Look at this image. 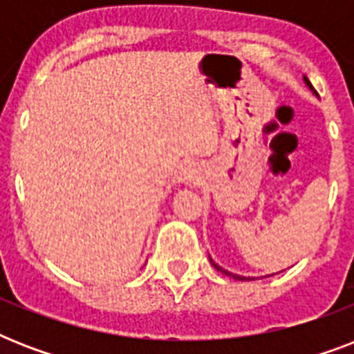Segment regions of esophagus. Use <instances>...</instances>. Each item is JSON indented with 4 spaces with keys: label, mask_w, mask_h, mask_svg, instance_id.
<instances>
[{
    "label": "esophagus",
    "mask_w": 354,
    "mask_h": 354,
    "mask_svg": "<svg viewBox=\"0 0 354 354\" xmlns=\"http://www.w3.org/2000/svg\"><path fill=\"white\" fill-rule=\"evenodd\" d=\"M193 174H194L193 169H191V167H187V169L183 171V180H187V182H191V180H193V178H194Z\"/></svg>",
    "instance_id": "obj_1"
}]
</instances>
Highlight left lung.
Here are the masks:
<instances>
[{
	"mask_svg": "<svg viewBox=\"0 0 354 354\" xmlns=\"http://www.w3.org/2000/svg\"><path fill=\"white\" fill-rule=\"evenodd\" d=\"M303 80H305V84H307V88L310 91H313L314 95H318V93H316V91H314V88H313V84H310V80L307 79V77H303ZM209 263L213 264V266H215L216 270H218V272H222V274H226V275H230V277H233V279H239V281H244V279H252V277H244V275H236V274H232V272H227V270H224L222 268V266H218V264L215 263V261H213V259L209 257ZM274 275V274H272Z\"/></svg>",
	"mask_w": 354,
	"mask_h": 354,
	"instance_id": "left-lung-1",
	"label": "left lung"
}]
</instances>
